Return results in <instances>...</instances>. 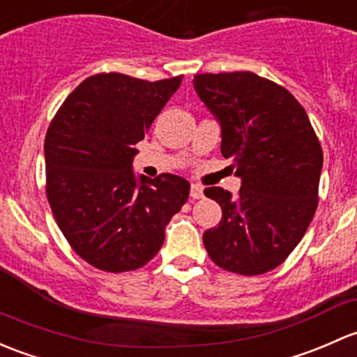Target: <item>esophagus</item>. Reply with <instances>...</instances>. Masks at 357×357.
Returning <instances> with one entry per match:
<instances>
[{
    "mask_svg": "<svg viewBox=\"0 0 357 357\" xmlns=\"http://www.w3.org/2000/svg\"><path fill=\"white\" fill-rule=\"evenodd\" d=\"M190 197L193 198V200H200V198H204V188H202L200 185H191Z\"/></svg>",
    "mask_w": 357,
    "mask_h": 357,
    "instance_id": "1",
    "label": "esophagus"
}]
</instances>
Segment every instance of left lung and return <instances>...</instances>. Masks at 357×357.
<instances>
[{
	"instance_id": "obj_1",
	"label": "left lung",
	"mask_w": 357,
	"mask_h": 357,
	"mask_svg": "<svg viewBox=\"0 0 357 357\" xmlns=\"http://www.w3.org/2000/svg\"><path fill=\"white\" fill-rule=\"evenodd\" d=\"M193 87L220 126V152L241 179L236 197L205 190L222 208L204 232L220 268L260 275L298 246L318 205L324 152L305 107L289 90L251 71L195 75Z\"/></svg>"
}]
</instances>
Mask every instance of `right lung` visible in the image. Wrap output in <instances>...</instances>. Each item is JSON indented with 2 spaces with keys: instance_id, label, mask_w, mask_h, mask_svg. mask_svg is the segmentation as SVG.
Wrapping results in <instances>:
<instances>
[{
  "instance_id": "1",
  "label": "right lung",
  "mask_w": 357,
  "mask_h": 357,
  "mask_svg": "<svg viewBox=\"0 0 357 357\" xmlns=\"http://www.w3.org/2000/svg\"><path fill=\"white\" fill-rule=\"evenodd\" d=\"M183 77L147 82L123 73L82 82L51 121L44 142L46 193L59 229L78 257L106 272L152 260L190 183L176 174H135L144 140Z\"/></svg>"
}]
</instances>
